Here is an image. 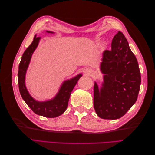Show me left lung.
<instances>
[{
    "mask_svg": "<svg viewBox=\"0 0 155 155\" xmlns=\"http://www.w3.org/2000/svg\"><path fill=\"white\" fill-rule=\"evenodd\" d=\"M100 70L104 83L100 88L94 83V107L101 118L118 119L135 104L141 84L137 59L123 33H117L111 50L104 51Z\"/></svg>",
    "mask_w": 155,
    "mask_h": 155,
    "instance_id": "left-lung-1",
    "label": "left lung"
}]
</instances>
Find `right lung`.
Wrapping results in <instances>:
<instances>
[{
    "instance_id": "right-lung-1",
    "label": "right lung",
    "mask_w": 155,
    "mask_h": 155,
    "mask_svg": "<svg viewBox=\"0 0 155 155\" xmlns=\"http://www.w3.org/2000/svg\"><path fill=\"white\" fill-rule=\"evenodd\" d=\"M46 31L52 34L54 33L49 31ZM40 39L41 37L35 35L34 41L22 56L18 71V88L22 99L33 112L46 118H55L61 115L66 110L70 94L79 78L82 76V74H78L77 76L64 81L58 93L53 99L46 101H38L34 100L30 95L25 86V76L31 55L38 45Z\"/></svg>"
}]
</instances>
